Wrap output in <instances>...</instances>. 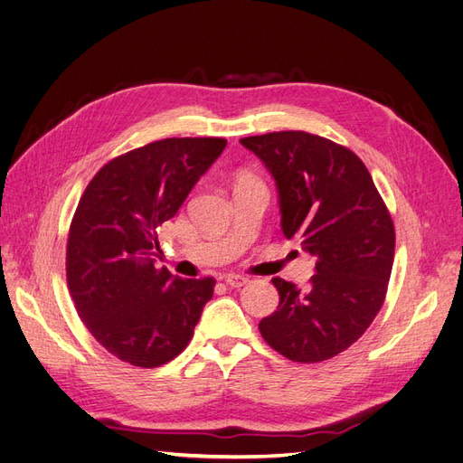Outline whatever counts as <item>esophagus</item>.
<instances>
[{
  "label": "esophagus",
  "mask_w": 463,
  "mask_h": 463,
  "mask_svg": "<svg viewBox=\"0 0 463 463\" xmlns=\"http://www.w3.org/2000/svg\"><path fill=\"white\" fill-rule=\"evenodd\" d=\"M223 282H226V286H230V288H241L249 282V279L240 274H228L226 278H223Z\"/></svg>",
  "instance_id": "esophagus-1"
}]
</instances>
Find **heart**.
Masks as SVG:
<instances>
[{
	"mask_svg": "<svg viewBox=\"0 0 463 463\" xmlns=\"http://www.w3.org/2000/svg\"><path fill=\"white\" fill-rule=\"evenodd\" d=\"M245 179H250V177H241V179H240V181H245Z\"/></svg>",
	"mask_w": 463,
	"mask_h": 463,
	"instance_id": "b5f03b06",
	"label": "heart"
}]
</instances>
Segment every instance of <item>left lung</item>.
<instances>
[{"mask_svg": "<svg viewBox=\"0 0 463 463\" xmlns=\"http://www.w3.org/2000/svg\"><path fill=\"white\" fill-rule=\"evenodd\" d=\"M279 191L282 230L315 257L299 289L272 278L278 309L259 322L264 342L296 363H320L355 344L381 311L396 232L367 165L355 152L305 131L241 138Z\"/></svg>", "mask_w": 463, "mask_h": 463, "instance_id": "left-lung-1", "label": "left lung"}]
</instances>
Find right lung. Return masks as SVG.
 Here are the masks:
<instances>
[{
	"label": "right lung",
	"mask_w": 463,
	"mask_h": 463,
	"mask_svg": "<svg viewBox=\"0 0 463 463\" xmlns=\"http://www.w3.org/2000/svg\"><path fill=\"white\" fill-rule=\"evenodd\" d=\"M226 138H162L109 160L90 179L67 237V288L108 354L154 369L193 338L216 279L154 266L158 228L177 214Z\"/></svg>",
	"instance_id": "1"
}]
</instances>
